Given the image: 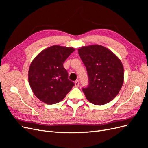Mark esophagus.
Wrapping results in <instances>:
<instances>
[{"label":"esophagus","mask_w":148,"mask_h":148,"mask_svg":"<svg viewBox=\"0 0 148 148\" xmlns=\"http://www.w3.org/2000/svg\"><path fill=\"white\" fill-rule=\"evenodd\" d=\"M75 85L76 87H78L79 86V82L78 81V80H77V81L75 82Z\"/></svg>","instance_id":"esophagus-1"}]
</instances>
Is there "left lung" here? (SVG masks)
Here are the masks:
<instances>
[{
  "label": "left lung",
  "instance_id": "left-lung-1",
  "mask_svg": "<svg viewBox=\"0 0 148 148\" xmlns=\"http://www.w3.org/2000/svg\"><path fill=\"white\" fill-rule=\"evenodd\" d=\"M78 51L89 80L88 86L83 88L86 99L99 106L113 100L124 81V69L119 58L109 49L97 44L82 46Z\"/></svg>",
  "mask_w": 148,
  "mask_h": 148
}]
</instances>
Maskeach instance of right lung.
I'll return each mask as SVG.
<instances>
[{"label": "right lung", "mask_w": 148, "mask_h": 148, "mask_svg": "<svg viewBox=\"0 0 148 148\" xmlns=\"http://www.w3.org/2000/svg\"><path fill=\"white\" fill-rule=\"evenodd\" d=\"M75 51L73 47L54 45L44 49L31 62L28 82L37 98L47 104L63 100L74 86L68 78L64 62Z\"/></svg>", "instance_id": "1"}]
</instances>
